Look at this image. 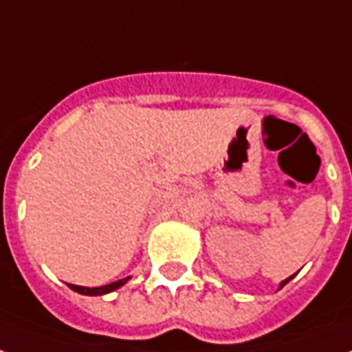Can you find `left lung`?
<instances>
[{
  "instance_id": "left-lung-1",
  "label": "left lung",
  "mask_w": 352,
  "mask_h": 352,
  "mask_svg": "<svg viewBox=\"0 0 352 352\" xmlns=\"http://www.w3.org/2000/svg\"><path fill=\"white\" fill-rule=\"evenodd\" d=\"M295 275H296V273H295ZM295 275H291V276H289V278H285V280H282V282H280V285H278V289H282V287H284V285H285V284H287V282H289V280H291V278H293V276H295Z\"/></svg>"
}]
</instances>
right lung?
<instances>
[{
    "instance_id": "right-lung-1",
    "label": "right lung",
    "mask_w": 352,
    "mask_h": 352,
    "mask_svg": "<svg viewBox=\"0 0 352 352\" xmlns=\"http://www.w3.org/2000/svg\"><path fill=\"white\" fill-rule=\"evenodd\" d=\"M130 278H131V276H126V278L117 280V282H111V284L102 285V287H82V285H72V284H70V289L76 291V293H81V295H88V296L107 295V293H111V291L119 289V287L126 284Z\"/></svg>"
}]
</instances>
